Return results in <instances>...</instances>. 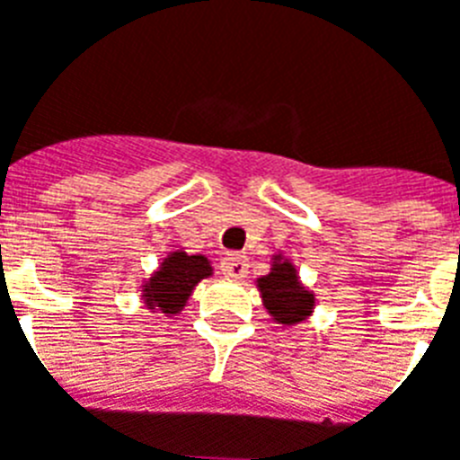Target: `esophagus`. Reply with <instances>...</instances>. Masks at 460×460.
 <instances>
[{"label": "esophagus", "instance_id": "34e87169", "mask_svg": "<svg viewBox=\"0 0 460 460\" xmlns=\"http://www.w3.org/2000/svg\"><path fill=\"white\" fill-rule=\"evenodd\" d=\"M221 270L230 279H244L246 272H249V261L242 253H227L221 261Z\"/></svg>", "mask_w": 460, "mask_h": 460}]
</instances>
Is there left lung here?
<instances>
[{
    "mask_svg": "<svg viewBox=\"0 0 460 460\" xmlns=\"http://www.w3.org/2000/svg\"><path fill=\"white\" fill-rule=\"evenodd\" d=\"M258 291L277 324L294 326L313 314L314 294L303 287L296 265L282 253L272 256L270 272L258 279Z\"/></svg>",
    "mask_w": 460,
    "mask_h": 460,
    "instance_id": "left-lung-1",
    "label": "left lung"
}]
</instances>
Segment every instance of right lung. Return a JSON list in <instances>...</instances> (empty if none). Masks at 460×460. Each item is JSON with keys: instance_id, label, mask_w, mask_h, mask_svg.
<instances>
[{"instance_id": "add662e5", "label": "right lung", "mask_w": 460, "mask_h": 460, "mask_svg": "<svg viewBox=\"0 0 460 460\" xmlns=\"http://www.w3.org/2000/svg\"><path fill=\"white\" fill-rule=\"evenodd\" d=\"M214 268L207 256H188L185 252H171L162 261L150 279L143 284V301L150 310H159L171 317L185 307L192 289L202 282L204 277H211Z\"/></svg>"}]
</instances>
